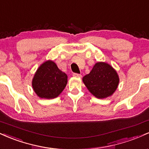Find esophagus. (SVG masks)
<instances>
[{"label":"esophagus","instance_id":"1","mask_svg":"<svg viewBox=\"0 0 149 149\" xmlns=\"http://www.w3.org/2000/svg\"><path fill=\"white\" fill-rule=\"evenodd\" d=\"M73 76L76 77H81V74H77V73H74V74H73Z\"/></svg>","mask_w":149,"mask_h":149}]
</instances>
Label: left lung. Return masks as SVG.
Instances as JSON below:
<instances>
[{"label":"left lung","mask_w":149,"mask_h":149,"mask_svg":"<svg viewBox=\"0 0 149 149\" xmlns=\"http://www.w3.org/2000/svg\"><path fill=\"white\" fill-rule=\"evenodd\" d=\"M86 88L97 98H105L116 91L119 78L116 70L106 63H97L92 70L83 77Z\"/></svg>","instance_id":"8db88e82"}]
</instances>
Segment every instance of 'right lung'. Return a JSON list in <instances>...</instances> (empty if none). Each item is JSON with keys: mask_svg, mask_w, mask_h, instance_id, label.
I'll list each match as a JSON object with an SVG mask.
<instances>
[{"mask_svg": "<svg viewBox=\"0 0 149 149\" xmlns=\"http://www.w3.org/2000/svg\"><path fill=\"white\" fill-rule=\"evenodd\" d=\"M68 76L60 70L55 63L46 61L40 66L33 79L34 91L42 98H55L64 90Z\"/></svg>", "mask_w": 149, "mask_h": 149, "instance_id": "1", "label": "right lung"}]
</instances>
